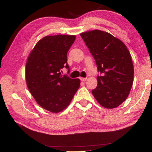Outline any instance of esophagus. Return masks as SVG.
<instances>
[{
  "label": "esophagus",
  "instance_id": "1",
  "mask_svg": "<svg viewBox=\"0 0 152 152\" xmlns=\"http://www.w3.org/2000/svg\"><path fill=\"white\" fill-rule=\"evenodd\" d=\"M80 80H81V81L85 82V81H86V80H87V78H80Z\"/></svg>",
  "mask_w": 152,
  "mask_h": 152
}]
</instances>
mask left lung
Listing matches in <instances>:
<instances>
[{
  "mask_svg": "<svg viewBox=\"0 0 152 152\" xmlns=\"http://www.w3.org/2000/svg\"><path fill=\"white\" fill-rule=\"evenodd\" d=\"M80 35L102 74L97 77L93 96L103 107L119 106L128 97L133 83L134 67L129 50L122 41L104 31L91 30Z\"/></svg>",
  "mask_w": 152,
  "mask_h": 152,
  "instance_id": "1",
  "label": "left lung"
}]
</instances>
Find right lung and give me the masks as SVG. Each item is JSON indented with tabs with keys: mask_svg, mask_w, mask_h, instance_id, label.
I'll list each match as a JSON object with an SVG mask.
<instances>
[{
	"mask_svg": "<svg viewBox=\"0 0 152 152\" xmlns=\"http://www.w3.org/2000/svg\"><path fill=\"white\" fill-rule=\"evenodd\" d=\"M75 39V35L47 36L36 44L26 61L29 91L40 106L50 112L66 109L80 87L78 78L61 74L64 67L69 72L67 53Z\"/></svg>",
	"mask_w": 152,
	"mask_h": 152,
	"instance_id": "1",
	"label": "right lung"
}]
</instances>
